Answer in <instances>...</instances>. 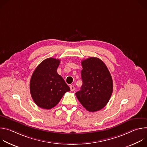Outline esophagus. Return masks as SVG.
<instances>
[{
  "mask_svg": "<svg viewBox=\"0 0 147 147\" xmlns=\"http://www.w3.org/2000/svg\"><path fill=\"white\" fill-rule=\"evenodd\" d=\"M70 90L71 91H73L74 90H75V87L74 86H70Z\"/></svg>",
  "mask_w": 147,
  "mask_h": 147,
  "instance_id": "obj_1",
  "label": "esophagus"
}]
</instances>
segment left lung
Here are the masks:
<instances>
[{"instance_id":"left-lung-1","label":"left lung","mask_w":147,"mask_h":147,"mask_svg":"<svg viewBox=\"0 0 147 147\" xmlns=\"http://www.w3.org/2000/svg\"><path fill=\"white\" fill-rule=\"evenodd\" d=\"M82 70L81 90L76 93L82 105L95 112L103 109L113 92V81L105 64L97 57H91L81 61Z\"/></svg>"}]
</instances>
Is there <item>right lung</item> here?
<instances>
[{
  "mask_svg": "<svg viewBox=\"0 0 147 147\" xmlns=\"http://www.w3.org/2000/svg\"><path fill=\"white\" fill-rule=\"evenodd\" d=\"M60 60L48 58L37 66L31 78L30 89L37 106L51 109L59 102L64 94L70 90L64 79L57 73Z\"/></svg>",
  "mask_w": 147,
  "mask_h": 147,
  "instance_id": "right-lung-1",
  "label": "right lung"
}]
</instances>
